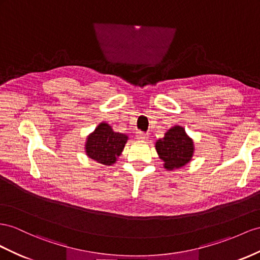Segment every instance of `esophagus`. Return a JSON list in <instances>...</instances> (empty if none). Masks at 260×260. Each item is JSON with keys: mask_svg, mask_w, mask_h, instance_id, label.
<instances>
[{"mask_svg": "<svg viewBox=\"0 0 260 260\" xmlns=\"http://www.w3.org/2000/svg\"><path fill=\"white\" fill-rule=\"evenodd\" d=\"M136 138L139 139V141H147V139L149 138V136H148V134H145V133L138 132L137 135H136Z\"/></svg>", "mask_w": 260, "mask_h": 260, "instance_id": "obj_1", "label": "esophagus"}]
</instances>
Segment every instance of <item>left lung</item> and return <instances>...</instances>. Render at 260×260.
<instances>
[{
	"instance_id": "8db88e82",
	"label": "left lung",
	"mask_w": 260,
	"mask_h": 260,
	"mask_svg": "<svg viewBox=\"0 0 260 260\" xmlns=\"http://www.w3.org/2000/svg\"><path fill=\"white\" fill-rule=\"evenodd\" d=\"M164 168L169 171L179 169L191 161L194 154V143L180 125H175L165 133V136L155 144Z\"/></svg>"
}]
</instances>
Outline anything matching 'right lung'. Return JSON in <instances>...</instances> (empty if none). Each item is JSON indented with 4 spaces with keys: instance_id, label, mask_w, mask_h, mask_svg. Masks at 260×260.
<instances>
[{
    "instance_id": "right-lung-1",
    "label": "right lung",
    "mask_w": 260,
    "mask_h": 260,
    "mask_svg": "<svg viewBox=\"0 0 260 260\" xmlns=\"http://www.w3.org/2000/svg\"><path fill=\"white\" fill-rule=\"evenodd\" d=\"M127 141V135L113 131L110 124L101 122L86 137L85 155L99 164L112 166L121 156Z\"/></svg>"
}]
</instances>
